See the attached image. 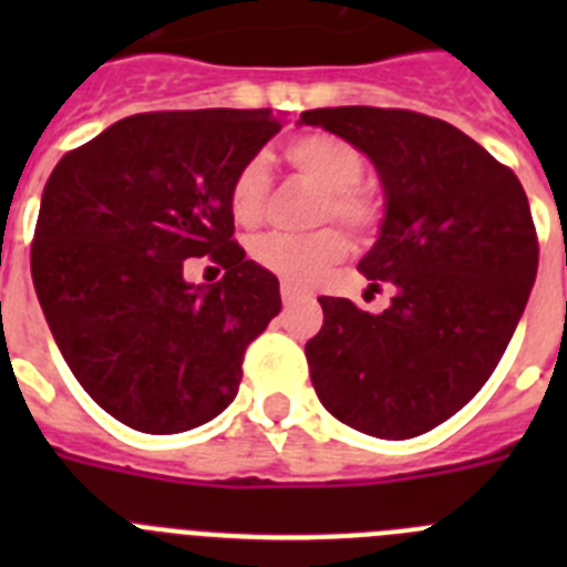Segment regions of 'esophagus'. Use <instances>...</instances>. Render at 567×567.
<instances>
[{
    "label": "esophagus",
    "mask_w": 567,
    "mask_h": 567,
    "mask_svg": "<svg viewBox=\"0 0 567 567\" xmlns=\"http://www.w3.org/2000/svg\"><path fill=\"white\" fill-rule=\"evenodd\" d=\"M280 298H284V303H295L298 298H303V292L298 287H292V284H284L280 287Z\"/></svg>",
    "instance_id": "1"
}]
</instances>
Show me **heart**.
Listing matches in <instances>:
<instances>
[{
  "label": "heart",
  "instance_id": "1",
  "mask_svg": "<svg viewBox=\"0 0 567 567\" xmlns=\"http://www.w3.org/2000/svg\"><path fill=\"white\" fill-rule=\"evenodd\" d=\"M284 158L303 178L323 189L315 209V221H338L354 235H372L383 218V207L369 189L360 187L365 162L358 147L332 133H303L284 144ZM269 198V169L260 158L238 167L229 184V213L240 227H255L264 218ZM346 238L332 227L309 235L272 233L252 240L249 255L258 267L278 275L284 284L309 287L343 258Z\"/></svg>",
  "mask_w": 567,
  "mask_h": 567
}]
</instances>
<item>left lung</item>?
<instances>
[{
  "label": "left lung",
  "instance_id": "left-lung-1",
  "mask_svg": "<svg viewBox=\"0 0 567 567\" xmlns=\"http://www.w3.org/2000/svg\"><path fill=\"white\" fill-rule=\"evenodd\" d=\"M300 124L340 135L378 169L385 215L358 269L369 289H392L380 315L318 298L315 392L372 437L432 432L497 369L537 280L523 184L463 130L412 110L320 107Z\"/></svg>",
  "mask_w": 567,
  "mask_h": 567
}]
</instances>
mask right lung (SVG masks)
I'll use <instances>...</instances> for the list:
<instances>
[{
    "label": "right lung",
    "instance_id": "obj_1",
    "mask_svg": "<svg viewBox=\"0 0 567 567\" xmlns=\"http://www.w3.org/2000/svg\"><path fill=\"white\" fill-rule=\"evenodd\" d=\"M280 130L272 110H167L110 124L50 173L30 275L84 392L135 432L209 423L247 346L280 312L278 278L233 240L229 184ZM228 272L189 285L186 260Z\"/></svg>",
    "mask_w": 567,
    "mask_h": 567
}]
</instances>
